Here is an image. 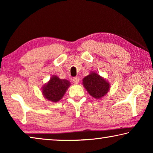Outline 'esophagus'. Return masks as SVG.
I'll use <instances>...</instances> for the list:
<instances>
[{
  "mask_svg": "<svg viewBox=\"0 0 153 153\" xmlns=\"http://www.w3.org/2000/svg\"><path fill=\"white\" fill-rule=\"evenodd\" d=\"M72 81H73L74 84H78L79 81V79L78 77H74L73 79H72Z\"/></svg>",
  "mask_w": 153,
  "mask_h": 153,
  "instance_id": "1",
  "label": "esophagus"
}]
</instances>
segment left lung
<instances>
[{
	"instance_id": "8db88e82",
	"label": "left lung",
	"mask_w": 153,
	"mask_h": 153,
	"mask_svg": "<svg viewBox=\"0 0 153 153\" xmlns=\"http://www.w3.org/2000/svg\"><path fill=\"white\" fill-rule=\"evenodd\" d=\"M82 83L89 94L97 99L104 97L109 90V83L96 72L92 71L84 77Z\"/></svg>"
}]
</instances>
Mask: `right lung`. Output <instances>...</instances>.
<instances>
[{
	"mask_svg": "<svg viewBox=\"0 0 153 153\" xmlns=\"http://www.w3.org/2000/svg\"><path fill=\"white\" fill-rule=\"evenodd\" d=\"M70 86V82L67 79L59 78L56 76H53L49 81L42 88L44 97L50 101L56 102L60 100Z\"/></svg>",
	"mask_w": 153,
	"mask_h": 153,
	"instance_id": "1",
	"label": "right lung"
}]
</instances>
